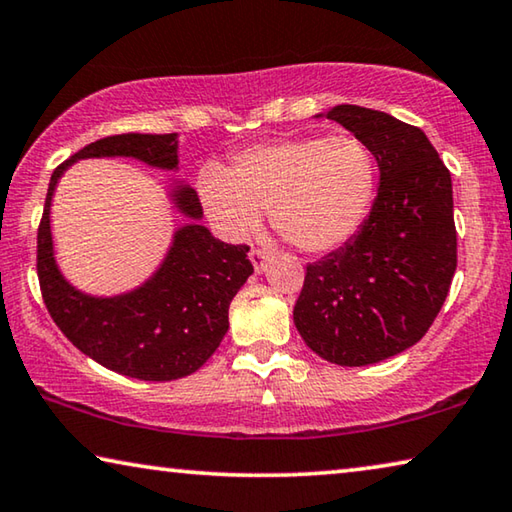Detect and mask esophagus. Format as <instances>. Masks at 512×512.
I'll return each mask as SVG.
<instances>
[{
    "mask_svg": "<svg viewBox=\"0 0 512 512\" xmlns=\"http://www.w3.org/2000/svg\"><path fill=\"white\" fill-rule=\"evenodd\" d=\"M250 262H253L255 273H262L266 269V262H269V255L262 248H253L250 250Z\"/></svg>",
    "mask_w": 512,
    "mask_h": 512,
    "instance_id": "obj_1",
    "label": "esophagus"
}]
</instances>
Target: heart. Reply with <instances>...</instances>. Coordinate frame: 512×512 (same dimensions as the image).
Segmentation results:
<instances>
[{
    "mask_svg": "<svg viewBox=\"0 0 512 512\" xmlns=\"http://www.w3.org/2000/svg\"><path fill=\"white\" fill-rule=\"evenodd\" d=\"M376 189V157L348 134L250 145L234 157V168L207 164L198 177L202 207L225 239L253 237L273 207L275 230L310 255L353 241Z\"/></svg>",
    "mask_w": 512,
    "mask_h": 512,
    "instance_id": "heart-1",
    "label": "heart"
}]
</instances>
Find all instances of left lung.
<instances>
[{
  "mask_svg": "<svg viewBox=\"0 0 512 512\" xmlns=\"http://www.w3.org/2000/svg\"><path fill=\"white\" fill-rule=\"evenodd\" d=\"M326 116L369 145L380 170L362 230L307 264L294 307L303 342L339 367H367L415 346L456 273L451 173L419 127L339 104Z\"/></svg>",
  "mask_w": 512,
  "mask_h": 512,
  "instance_id": "1",
  "label": "left lung"
}]
</instances>
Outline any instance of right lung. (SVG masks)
I'll return each mask as SVG.
<instances>
[{"label":"right lung","instance_id":"1","mask_svg":"<svg viewBox=\"0 0 512 512\" xmlns=\"http://www.w3.org/2000/svg\"><path fill=\"white\" fill-rule=\"evenodd\" d=\"M127 157L159 170H177V134L107 136L72 154L54 170L38 227V280L47 312L81 353L102 367L139 380L191 376L221 346L232 298L250 275L248 246H230L202 225V207L189 184L170 177L168 198L186 223L177 227L164 259L139 287L93 296L61 273L54 255L52 198L63 173L81 159Z\"/></svg>","mask_w":512,"mask_h":512}]
</instances>
